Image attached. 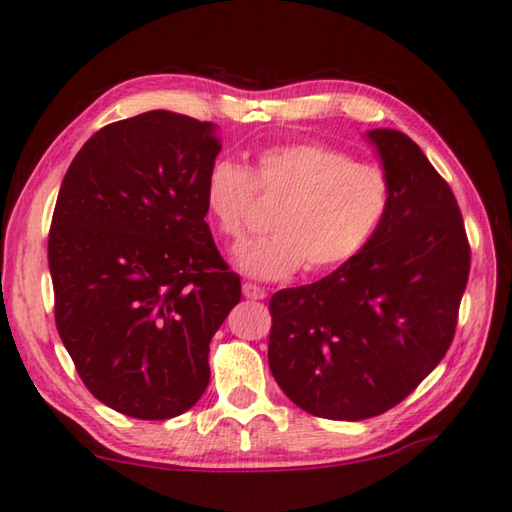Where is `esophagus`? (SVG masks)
<instances>
[{
    "instance_id": "obj_1",
    "label": "esophagus",
    "mask_w": 512,
    "mask_h": 512,
    "mask_svg": "<svg viewBox=\"0 0 512 512\" xmlns=\"http://www.w3.org/2000/svg\"><path fill=\"white\" fill-rule=\"evenodd\" d=\"M241 288H244V295L248 297V300H264V297H266V288L257 286V284L246 282Z\"/></svg>"
}]
</instances>
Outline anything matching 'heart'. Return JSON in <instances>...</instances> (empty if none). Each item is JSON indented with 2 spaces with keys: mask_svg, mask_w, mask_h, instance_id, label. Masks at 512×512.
Segmentation results:
<instances>
[{
  "mask_svg": "<svg viewBox=\"0 0 512 512\" xmlns=\"http://www.w3.org/2000/svg\"><path fill=\"white\" fill-rule=\"evenodd\" d=\"M259 199L277 203L271 237L239 246L235 264L255 280H284L304 266L327 273L365 248L392 206L389 176L378 165L318 141L271 145L248 170L217 161L203 183V208L221 237L241 241Z\"/></svg>",
  "mask_w": 512,
  "mask_h": 512,
  "instance_id": "1",
  "label": "heart"
}]
</instances>
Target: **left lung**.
Listing matches in <instances>:
<instances>
[{
  "label": "left lung",
  "mask_w": 512,
  "mask_h": 512,
  "mask_svg": "<svg viewBox=\"0 0 512 512\" xmlns=\"http://www.w3.org/2000/svg\"><path fill=\"white\" fill-rule=\"evenodd\" d=\"M367 138L392 185L383 226L331 275L271 297L277 385L331 421L378 416L414 392L452 345L470 273L450 185L403 132Z\"/></svg>",
  "instance_id": "obj_1"
}]
</instances>
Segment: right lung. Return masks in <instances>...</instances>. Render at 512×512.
Listing matches in <instances>:
<instances>
[{"label":"right lung","mask_w":512,"mask_h":512,"mask_svg":"<svg viewBox=\"0 0 512 512\" xmlns=\"http://www.w3.org/2000/svg\"><path fill=\"white\" fill-rule=\"evenodd\" d=\"M217 127L174 111L102 127L64 174L49 232L55 324L82 383L143 421L188 412L241 300L206 224Z\"/></svg>","instance_id":"add662e5"}]
</instances>
